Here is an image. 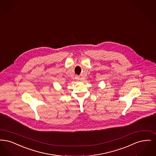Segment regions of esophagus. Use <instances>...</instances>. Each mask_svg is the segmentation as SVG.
<instances>
[{"label":"esophagus","instance_id":"esophagus-1","mask_svg":"<svg viewBox=\"0 0 156 156\" xmlns=\"http://www.w3.org/2000/svg\"><path fill=\"white\" fill-rule=\"evenodd\" d=\"M76 78H78V80H80V78H79V77H78V76H76Z\"/></svg>","mask_w":156,"mask_h":156}]
</instances>
